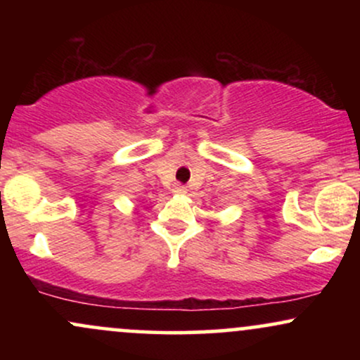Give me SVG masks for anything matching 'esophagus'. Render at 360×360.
I'll list each match as a JSON object with an SVG mask.
<instances>
[{
	"label": "esophagus",
	"mask_w": 360,
	"mask_h": 360,
	"mask_svg": "<svg viewBox=\"0 0 360 360\" xmlns=\"http://www.w3.org/2000/svg\"><path fill=\"white\" fill-rule=\"evenodd\" d=\"M186 191H188V189H186V186H181V184L174 186V189H172V193L174 194H186Z\"/></svg>",
	"instance_id": "obj_1"
}]
</instances>
